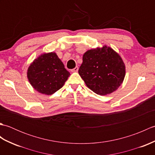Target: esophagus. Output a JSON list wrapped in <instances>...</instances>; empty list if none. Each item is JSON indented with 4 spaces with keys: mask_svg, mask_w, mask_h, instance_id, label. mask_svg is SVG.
<instances>
[{
    "mask_svg": "<svg viewBox=\"0 0 155 155\" xmlns=\"http://www.w3.org/2000/svg\"><path fill=\"white\" fill-rule=\"evenodd\" d=\"M78 70V67L77 66V67H75L73 69H72V72H77Z\"/></svg>",
    "mask_w": 155,
    "mask_h": 155,
    "instance_id": "esophagus-1",
    "label": "esophagus"
}]
</instances>
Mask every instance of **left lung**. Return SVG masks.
Masks as SVG:
<instances>
[{"label":"left lung","instance_id":"1","mask_svg":"<svg viewBox=\"0 0 155 155\" xmlns=\"http://www.w3.org/2000/svg\"><path fill=\"white\" fill-rule=\"evenodd\" d=\"M78 73L94 93L106 95L116 91L123 83L125 67L119 54L104 46L85 52Z\"/></svg>","mask_w":155,"mask_h":155}]
</instances>
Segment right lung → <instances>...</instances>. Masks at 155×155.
Listing matches in <instances>:
<instances>
[{
    "label": "right lung",
    "mask_w": 155,
    "mask_h": 155,
    "mask_svg": "<svg viewBox=\"0 0 155 155\" xmlns=\"http://www.w3.org/2000/svg\"><path fill=\"white\" fill-rule=\"evenodd\" d=\"M70 74L54 52L38 57L30 65L27 72L28 81L35 89L48 95L61 88Z\"/></svg>",
    "instance_id": "right-lung-1"
}]
</instances>
